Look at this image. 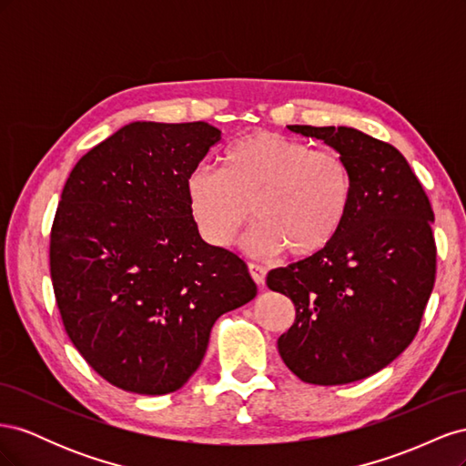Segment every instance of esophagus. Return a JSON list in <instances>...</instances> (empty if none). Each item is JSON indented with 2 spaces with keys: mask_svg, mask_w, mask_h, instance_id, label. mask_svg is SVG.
Wrapping results in <instances>:
<instances>
[{
  "mask_svg": "<svg viewBox=\"0 0 466 466\" xmlns=\"http://www.w3.org/2000/svg\"><path fill=\"white\" fill-rule=\"evenodd\" d=\"M248 272H250L252 279H255L258 286H264V279H266V268H264V266L250 262V264H248Z\"/></svg>",
  "mask_w": 466,
  "mask_h": 466,
  "instance_id": "obj_1",
  "label": "esophagus"
}]
</instances>
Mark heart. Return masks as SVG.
Segmentation results:
<instances>
[{
  "label": "heart",
  "instance_id": "1",
  "mask_svg": "<svg viewBox=\"0 0 466 466\" xmlns=\"http://www.w3.org/2000/svg\"><path fill=\"white\" fill-rule=\"evenodd\" d=\"M196 231L216 248H228L250 219L258 228L248 248L258 255L288 250L311 258L342 231L354 202V173L334 149L278 132H252L221 153V168L198 167L185 182Z\"/></svg>",
  "mask_w": 466,
  "mask_h": 466
}]
</instances>
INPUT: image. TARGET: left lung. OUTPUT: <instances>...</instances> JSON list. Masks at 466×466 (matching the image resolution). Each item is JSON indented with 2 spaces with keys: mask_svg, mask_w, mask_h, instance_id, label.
Wrapping results in <instances>:
<instances>
[{
  "mask_svg": "<svg viewBox=\"0 0 466 466\" xmlns=\"http://www.w3.org/2000/svg\"><path fill=\"white\" fill-rule=\"evenodd\" d=\"M288 128L344 155L354 202L320 255L268 272L266 286L295 305L278 351L305 383H354L397 360L418 334L435 284L433 209L390 144L346 126Z\"/></svg>",
  "mask_w": 466,
  "mask_h": 466,
  "instance_id": "1",
  "label": "left lung"
}]
</instances>
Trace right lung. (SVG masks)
I'll return each instance as SVG.
<instances>
[{
  "mask_svg": "<svg viewBox=\"0 0 466 466\" xmlns=\"http://www.w3.org/2000/svg\"><path fill=\"white\" fill-rule=\"evenodd\" d=\"M219 139L208 122H132L66 180L50 233L56 303L83 360L122 390H178L214 322L257 295L247 264L188 214L187 177Z\"/></svg>",
  "mask_w": 466,
  "mask_h": 466,
  "instance_id": "add662e5",
  "label": "right lung"
}]
</instances>
